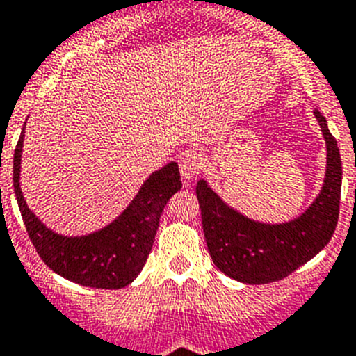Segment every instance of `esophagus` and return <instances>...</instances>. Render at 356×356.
I'll return each mask as SVG.
<instances>
[{
	"instance_id": "1",
	"label": "esophagus",
	"mask_w": 356,
	"mask_h": 356,
	"mask_svg": "<svg viewBox=\"0 0 356 356\" xmlns=\"http://www.w3.org/2000/svg\"><path fill=\"white\" fill-rule=\"evenodd\" d=\"M179 168H181L182 179L191 181L193 177H197L200 170H202V156H200V152H197L193 148L184 150L179 156Z\"/></svg>"
}]
</instances>
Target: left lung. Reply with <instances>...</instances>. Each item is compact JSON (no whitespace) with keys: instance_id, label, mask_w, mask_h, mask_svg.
<instances>
[{"instance_id":"8db88e82","label":"left lung","mask_w":356,"mask_h":356,"mask_svg":"<svg viewBox=\"0 0 356 356\" xmlns=\"http://www.w3.org/2000/svg\"><path fill=\"white\" fill-rule=\"evenodd\" d=\"M326 141V177L317 199L285 224H261L229 208L206 181L197 182L202 229L213 264L249 285L280 281L314 258L333 236L339 220L342 161L326 118L314 111Z\"/></svg>"}]
</instances>
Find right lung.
<instances>
[{
    "mask_svg": "<svg viewBox=\"0 0 356 356\" xmlns=\"http://www.w3.org/2000/svg\"><path fill=\"white\" fill-rule=\"evenodd\" d=\"M24 129L14 152V191L24 227L37 254L58 276L91 289H123L138 277L152 249L159 216L181 190L177 163H168L145 181L129 208L104 229L88 236L49 231L29 209L19 186Z\"/></svg>",
    "mask_w": 356,
    "mask_h": 356,
    "instance_id": "1",
    "label": "right lung"
}]
</instances>
